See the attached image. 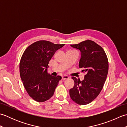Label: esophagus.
<instances>
[{
	"instance_id": "34e87169",
	"label": "esophagus",
	"mask_w": 127,
	"mask_h": 127,
	"mask_svg": "<svg viewBox=\"0 0 127 127\" xmlns=\"http://www.w3.org/2000/svg\"><path fill=\"white\" fill-rule=\"evenodd\" d=\"M69 79V76H67V75H63V76H62V80H65Z\"/></svg>"
}]
</instances>
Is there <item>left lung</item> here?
<instances>
[{"mask_svg": "<svg viewBox=\"0 0 127 127\" xmlns=\"http://www.w3.org/2000/svg\"><path fill=\"white\" fill-rule=\"evenodd\" d=\"M71 46L81 53L79 66L86 74L81 81L75 77H71L75 84L69 91L70 96L76 103L86 105L94 100L102 90L108 73V59L103 48L92 40H85Z\"/></svg>", "mask_w": 127, "mask_h": 127, "instance_id": "obj_1", "label": "left lung"}]
</instances>
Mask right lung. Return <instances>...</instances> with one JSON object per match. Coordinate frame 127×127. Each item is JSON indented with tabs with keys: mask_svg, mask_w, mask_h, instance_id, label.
I'll list each match as a JSON object with an SVG mask.
<instances>
[{
	"mask_svg": "<svg viewBox=\"0 0 127 127\" xmlns=\"http://www.w3.org/2000/svg\"><path fill=\"white\" fill-rule=\"evenodd\" d=\"M64 45L40 40L29 45L23 52L20 63L21 79L34 100L44 102L53 96L62 77L48 73V63L56 51Z\"/></svg>",
	"mask_w": 127,
	"mask_h": 127,
	"instance_id": "add662e5",
	"label": "right lung"
}]
</instances>
